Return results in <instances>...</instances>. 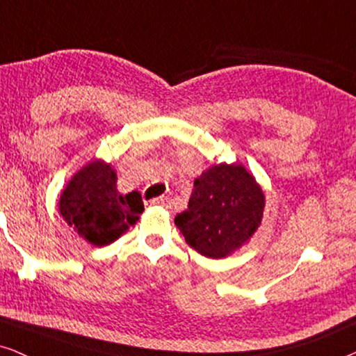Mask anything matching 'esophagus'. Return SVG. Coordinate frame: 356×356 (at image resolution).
<instances>
[{"mask_svg":"<svg viewBox=\"0 0 356 356\" xmlns=\"http://www.w3.org/2000/svg\"><path fill=\"white\" fill-rule=\"evenodd\" d=\"M150 204H152V206L168 207V206H170V199L165 197V196H162V197H155V199H152V201H150Z\"/></svg>","mask_w":356,"mask_h":356,"instance_id":"34e87169","label":"esophagus"}]
</instances>
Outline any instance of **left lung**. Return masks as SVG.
<instances>
[{
  "instance_id": "left-lung-1",
  "label": "left lung",
  "mask_w": 356,
  "mask_h": 356,
  "mask_svg": "<svg viewBox=\"0 0 356 356\" xmlns=\"http://www.w3.org/2000/svg\"><path fill=\"white\" fill-rule=\"evenodd\" d=\"M264 206V193L243 165H212L194 179L188 209L175 223L199 254L220 259L250 241Z\"/></svg>"
}]
</instances>
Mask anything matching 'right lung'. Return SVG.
Masks as SVG:
<instances>
[{"instance_id": "add662e5", "label": "right lung", "mask_w": 356, "mask_h": 356, "mask_svg": "<svg viewBox=\"0 0 356 356\" xmlns=\"http://www.w3.org/2000/svg\"><path fill=\"white\" fill-rule=\"evenodd\" d=\"M116 172L110 163L94 160L67 183L60 197V213L77 235L95 246H105L123 235L144 211L138 191L120 194Z\"/></svg>"}]
</instances>
